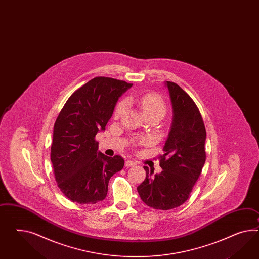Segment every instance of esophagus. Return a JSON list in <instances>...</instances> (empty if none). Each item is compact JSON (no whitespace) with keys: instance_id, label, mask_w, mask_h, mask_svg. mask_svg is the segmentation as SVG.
I'll use <instances>...</instances> for the list:
<instances>
[{"instance_id":"34e87169","label":"esophagus","mask_w":259,"mask_h":259,"mask_svg":"<svg viewBox=\"0 0 259 259\" xmlns=\"http://www.w3.org/2000/svg\"><path fill=\"white\" fill-rule=\"evenodd\" d=\"M136 165V163L134 161L127 160L125 161V167L129 168V167H134Z\"/></svg>"}]
</instances>
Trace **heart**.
<instances>
[{"instance_id": "obj_1", "label": "heart", "mask_w": 259, "mask_h": 259, "mask_svg": "<svg viewBox=\"0 0 259 259\" xmlns=\"http://www.w3.org/2000/svg\"><path fill=\"white\" fill-rule=\"evenodd\" d=\"M127 103L129 104H138L140 109L143 112V114L148 116H158L162 118L166 113V104L163 101L160 96L156 94H146L144 96H141L140 98L130 96L127 98ZM126 110L125 102H120L117 105L115 110V118L119 119ZM150 140L142 139L140 140L141 143H148Z\"/></svg>"}]
</instances>
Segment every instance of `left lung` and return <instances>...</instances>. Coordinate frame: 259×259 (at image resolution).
<instances>
[{
  "mask_svg": "<svg viewBox=\"0 0 259 259\" xmlns=\"http://www.w3.org/2000/svg\"><path fill=\"white\" fill-rule=\"evenodd\" d=\"M172 107V121L161 155L160 174L150 171L138 187L142 202L154 209H172L189 199L205 162L206 132L192 99L178 84L165 82Z\"/></svg>",
  "mask_w": 259,
  "mask_h": 259,
  "instance_id": "8db88e82",
  "label": "left lung"
}]
</instances>
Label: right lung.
<instances>
[{
	"instance_id": "add662e5",
	"label": "right lung",
	"mask_w": 259,
	"mask_h": 259,
	"mask_svg": "<svg viewBox=\"0 0 259 259\" xmlns=\"http://www.w3.org/2000/svg\"><path fill=\"white\" fill-rule=\"evenodd\" d=\"M132 85L108 77L93 78L71 94L59 113L51 161L58 188L71 202L103 201L110 178L123 168L122 157L99 151L95 136L105 131L118 100Z\"/></svg>"
}]
</instances>
